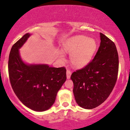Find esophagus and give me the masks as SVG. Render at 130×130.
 Segmentation results:
<instances>
[{
	"mask_svg": "<svg viewBox=\"0 0 130 130\" xmlns=\"http://www.w3.org/2000/svg\"><path fill=\"white\" fill-rule=\"evenodd\" d=\"M71 75V71H70V70H67V79H70Z\"/></svg>",
	"mask_w": 130,
	"mask_h": 130,
	"instance_id": "esophagus-1",
	"label": "esophagus"
}]
</instances>
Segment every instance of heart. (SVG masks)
<instances>
[{"instance_id":"b5f03b06","label":"heart","mask_w":130,"mask_h":130,"mask_svg":"<svg viewBox=\"0 0 130 130\" xmlns=\"http://www.w3.org/2000/svg\"><path fill=\"white\" fill-rule=\"evenodd\" d=\"M63 49L70 55L72 65L75 68H82L91 62L97 49V42L86 36L78 35L67 41L64 44ZM59 57L61 60H65L63 52H59Z\"/></svg>"}]
</instances>
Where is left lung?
<instances>
[{
    "instance_id": "obj_1",
    "label": "left lung",
    "mask_w": 130,
    "mask_h": 130,
    "mask_svg": "<svg viewBox=\"0 0 130 130\" xmlns=\"http://www.w3.org/2000/svg\"><path fill=\"white\" fill-rule=\"evenodd\" d=\"M100 45L87 66L71 74L77 104L85 109L96 107L109 97L117 80L119 57L115 44L100 33Z\"/></svg>"
}]
</instances>
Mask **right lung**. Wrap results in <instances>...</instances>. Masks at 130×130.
I'll return each instance as SVG.
<instances>
[{"mask_svg": "<svg viewBox=\"0 0 130 130\" xmlns=\"http://www.w3.org/2000/svg\"><path fill=\"white\" fill-rule=\"evenodd\" d=\"M32 34L27 33L11 48L8 60V72L11 86L21 103L36 111L50 109L57 93L66 81V69L55 68L48 64L26 63L20 49Z\"/></svg>", "mask_w": 130, "mask_h": 130, "instance_id": "right-lung-1", "label": "right lung"}]
</instances>
